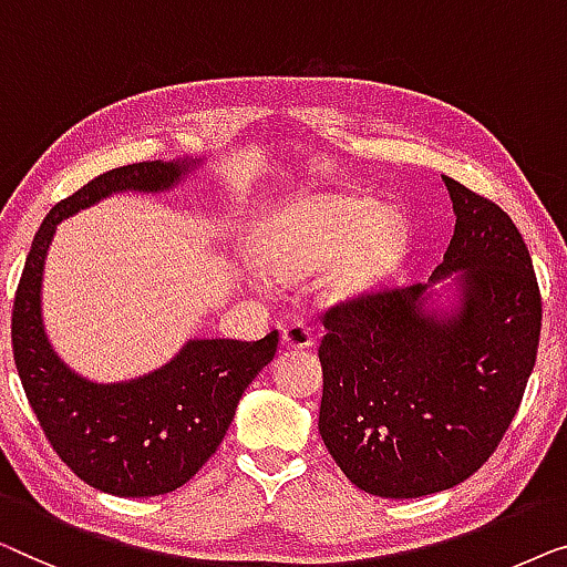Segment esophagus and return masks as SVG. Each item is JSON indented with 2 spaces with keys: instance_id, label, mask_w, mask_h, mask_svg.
I'll return each instance as SVG.
<instances>
[{
  "instance_id": "34e87169",
  "label": "esophagus",
  "mask_w": 567,
  "mask_h": 567,
  "mask_svg": "<svg viewBox=\"0 0 567 567\" xmlns=\"http://www.w3.org/2000/svg\"><path fill=\"white\" fill-rule=\"evenodd\" d=\"M282 344L287 349H310L313 347V333L306 323H290L282 329Z\"/></svg>"
}]
</instances>
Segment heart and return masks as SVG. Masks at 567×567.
I'll return each mask as SVG.
<instances>
[{"mask_svg": "<svg viewBox=\"0 0 567 567\" xmlns=\"http://www.w3.org/2000/svg\"><path fill=\"white\" fill-rule=\"evenodd\" d=\"M409 228L398 213L380 210L370 200L306 203L282 213L261 246V265L277 280H306L323 272L321 292L329 302H344L370 287L401 259Z\"/></svg>", "mask_w": 567, "mask_h": 567, "instance_id": "1", "label": "heart"}]
</instances>
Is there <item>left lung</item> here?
Masks as SVG:
<instances>
[{
    "label": "left lung",
    "mask_w": 567,
    "mask_h": 567,
    "mask_svg": "<svg viewBox=\"0 0 567 567\" xmlns=\"http://www.w3.org/2000/svg\"><path fill=\"white\" fill-rule=\"evenodd\" d=\"M442 179L457 220L429 282L323 313L318 432L349 481L382 498L429 496L477 473L537 360L542 298L519 228L496 203Z\"/></svg>",
    "instance_id": "1"
}]
</instances>
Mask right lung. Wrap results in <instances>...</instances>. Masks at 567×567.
I'll use <instances>...</instances> for the list:
<instances>
[{
  "label": "right lung",
  "mask_w": 567,
  "mask_h": 567,
  "mask_svg": "<svg viewBox=\"0 0 567 567\" xmlns=\"http://www.w3.org/2000/svg\"><path fill=\"white\" fill-rule=\"evenodd\" d=\"M203 158L141 162L100 174L51 207L22 269L12 310V352L22 388L55 454L92 488L123 498L162 496L185 485L226 436L244 390L272 362L280 333L259 341L189 339L141 378L94 382L55 354L41 290L55 226L117 193H166Z\"/></svg>",
  "instance_id": "right-lung-1"
}]
</instances>
